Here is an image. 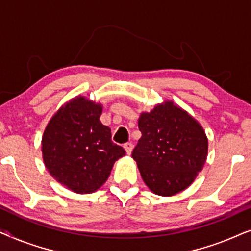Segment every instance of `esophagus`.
Listing matches in <instances>:
<instances>
[{
	"instance_id": "34e87169",
	"label": "esophagus",
	"mask_w": 251,
	"mask_h": 251,
	"mask_svg": "<svg viewBox=\"0 0 251 251\" xmlns=\"http://www.w3.org/2000/svg\"><path fill=\"white\" fill-rule=\"evenodd\" d=\"M124 148H125L126 152H127V155H131V152H132V150H133V145H132L131 142L125 143V145H124Z\"/></svg>"
}]
</instances>
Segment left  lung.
Segmentation results:
<instances>
[{
	"label": "left lung",
	"instance_id": "left-lung-1",
	"mask_svg": "<svg viewBox=\"0 0 251 251\" xmlns=\"http://www.w3.org/2000/svg\"><path fill=\"white\" fill-rule=\"evenodd\" d=\"M141 138L132 152L152 193L171 196L192 185L208 156L202 126L180 106L166 101L139 118Z\"/></svg>",
	"mask_w": 251,
	"mask_h": 251
}]
</instances>
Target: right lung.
I'll return each mask as SVG.
<instances>
[{
    "mask_svg": "<svg viewBox=\"0 0 251 251\" xmlns=\"http://www.w3.org/2000/svg\"><path fill=\"white\" fill-rule=\"evenodd\" d=\"M102 105L78 96L58 110L42 136L43 162L59 183L78 194L98 190L125 150L100 120Z\"/></svg>",
    "mask_w": 251,
    "mask_h": 251,
    "instance_id": "obj_1",
    "label": "right lung"
}]
</instances>
